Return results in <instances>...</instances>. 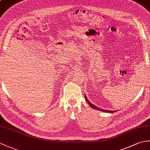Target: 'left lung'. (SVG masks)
<instances>
[{
    "mask_svg": "<svg viewBox=\"0 0 150 150\" xmlns=\"http://www.w3.org/2000/svg\"><path fill=\"white\" fill-rule=\"evenodd\" d=\"M85 98H86V100L87 103H88L89 106H90V107H91L92 108H93V109H95V110H99V111H103V112H106V113H115V111H112V110L110 111V110H103V109H101V108H99L97 107L96 106H95L94 104H91V102H90V100H88V99L87 98L86 96V95H85Z\"/></svg>",
    "mask_w": 150,
    "mask_h": 150,
    "instance_id": "8db88e82",
    "label": "left lung"
}]
</instances>
